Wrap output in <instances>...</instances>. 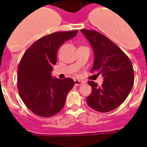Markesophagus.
Listing matches in <instances>:
<instances>
[{
  "mask_svg": "<svg viewBox=\"0 0 147 147\" xmlns=\"http://www.w3.org/2000/svg\"><path fill=\"white\" fill-rule=\"evenodd\" d=\"M84 84V82H82V81L81 80H75V85L78 86V85H81V84Z\"/></svg>",
  "mask_w": 147,
  "mask_h": 147,
  "instance_id": "esophagus-1",
  "label": "esophagus"
}]
</instances>
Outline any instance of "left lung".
Segmentation results:
<instances>
[{"label":"left lung","instance_id":"left-lung-1","mask_svg":"<svg viewBox=\"0 0 147 147\" xmlns=\"http://www.w3.org/2000/svg\"><path fill=\"white\" fill-rule=\"evenodd\" d=\"M92 47L94 64L91 72H97L104 78L102 86L93 81L87 83L92 92L87 103L100 112L114 110L124 102L134 84V69L131 60L116 44L100 32L80 30Z\"/></svg>","mask_w":147,"mask_h":147}]
</instances>
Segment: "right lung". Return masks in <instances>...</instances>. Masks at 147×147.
I'll return each mask as SVG.
<instances>
[{
    "instance_id": "1",
    "label": "right lung",
    "mask_w": 147,
    "mask_h": 147,
    "mask_svg": "<svg viewBox=\"0 0 147 147\" xmlns=\"http://www.w3.org/2000/svg\"><path fill=\"white\" fill-rule=\"evenodd\" d=\"M78 30L56 32L35 41L24 53L18 68L19 95L32 112L50 117L62 110L68 92L75 85L69 78H52L57 53L65 41L74 38Z\"/></svg>"
}]
</instances>
